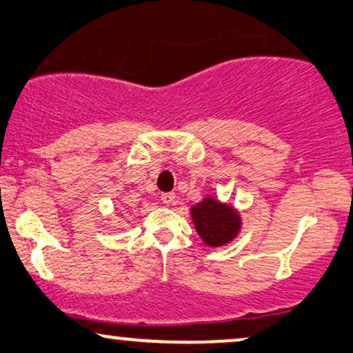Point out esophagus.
<instances>
[{"label": "esophagus", "mask_w": 353, "mask_h": 353, "mask_svg": "<svg viewBox=\"0 0 353 353\" xmlns=\"http://www.w3.org/2000/svg\"><path fill=\"white\" fill-rule=\"evenodd\" d=\"M163 204H173L175 203V193H162Z\"/></svg>", "instance_id": "esophagus-1"}]
</instances>
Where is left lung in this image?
Segmentation results:
<instances>
[{"mask_svg": "<svg viewBox=\"0 0 353 353\" xmlns=\"http://www.w3.org/2000/svg\"><path fill=\"white\" fill-rule=\"evenodd\" d=\"M191 216L204 243L211 247L230 242L241 229L237 212L228 204H219L212 198H206L191 208Z\"/></svg>", "mask_w": 353, "mask_h": 353, "instance_id": "1", "label": "left lung"}]
</instances>
